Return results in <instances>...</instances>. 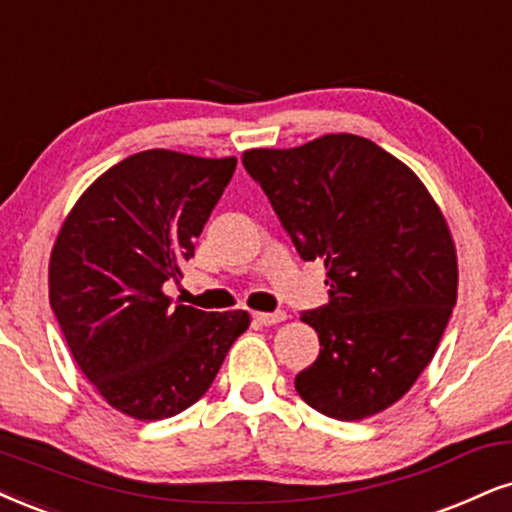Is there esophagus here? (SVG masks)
Returning a JSON list of instances; mask_svg holds the SVG:
<instances>
[{"instance_id":"1","label":"esophagus","mask_w":512,"mask_h":512,"mask_svg":"<svg viewBox=\"0 0 512 512\" xmlns=\"http://www.w3.org/2000/svg\"><path fill=\"white\" fill-rule=\"evenodd\" d=\"M254 320L258 325H277L282 323V320H287V313L285 311H275V313H254Z\"/></svg>"}]
</instances>
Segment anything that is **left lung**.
Listing matches in <instances>:
<instances>
[{
    "instance_id": "obj_1",
    "label": "left lung",
    "mask_w": 512,
    "mask_h": 512,
    "mask_svg": "<svg viewBox=\"0 0 512 512\" xmlns=\"http://www.w3.org/2000/svg\"><path fill=\"white\" fill-rule=\"evenodd\" d=\"M242 163L299 256L325 261L330 304L301 313L320 356L296 375V391L334 420L382 413L430 365L456 306L444 213L406 163L349 132L249 149Z\"/></svg>"
}]
</instances>
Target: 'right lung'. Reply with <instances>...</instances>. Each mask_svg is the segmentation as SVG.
I'll return each mask as SVG.
<instances>
[{"mask_svg":"<svg viewBox=\"0 0 512 512\" xmlns=\"http://www.w3.org/2000/svg\"><path fill=\"white\" fill-rule=\"evenodd\" d=\"M235 156L132 154L75 201L49 258V304L78 368L135 420L173 418L216 380L249 313H204L163 292L194 256Z\"/></svg>","mask_w":512,"mask_h":512,"instance_id":"right-lung-1","label":"right lung"}]
</instances>
